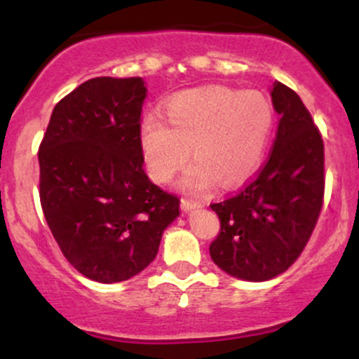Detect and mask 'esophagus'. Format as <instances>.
<instances>
[{"instance_id": "obj_1", "label": "esophagus", "mask_w": 359, "mask_h": 359, "mask_svg": "<svg viewBox=\"0 0 359 359\" xmlns=\"http://www.w3.org/2000/svg\"><path fill=\"white\" fill-rule=\"evenodd\" d=\"M180 208H182L184 212H189V211H192V209L203 208V204L197 203V201H192V199H182L180 201Z\"/></svg>"}]
</instances>
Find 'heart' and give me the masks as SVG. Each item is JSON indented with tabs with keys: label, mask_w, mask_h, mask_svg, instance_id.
<instances>
[{
	"label": "heart",
	"mask_w": 359,
	"mask_h": 359,
	"mask_svg": "<svg viewBox=\"0 0 359 359\" xmlns=\"http://www.w3.org/2000/svg\"><path fill=\"white\" fill-rule=\"evenodd\" d=\"M165 123L148 114L140 125V147L151 179L165 184L185 165L189 150L196 163L180 185L203 192L221 180L241 184L257 170L273 126L271 104L257 90L204 88L167 101Z\"/></svg>",
	"instance_id": "heart-1"
}]
</instances>
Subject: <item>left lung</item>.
<instances>
[{"label":"left lung","instance_id":"8db88e82","mask_svg":"<svg viewBox=\"0 0 359 359\" xmlns=\"http://www.w3.org/2000/svg\"><path fill=\"white\" fill-rule=\"evenodd\" d=\"M270 96L280 119L269 160L236 196L211 204L221 221L212 262L246 282L275 278L299 258L324 197L319 130L297 93L275 81Z\"/></svg>","mask_w":359,"mask_h":359}]
</instances>
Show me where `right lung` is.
Masks as SVG:
<instances>
[{
	"instance_id": "add662e5",
	"label": "right lung",
	"mask_w": 359,
	"mask_h": 359,
	"mask_svg": "<svg viewBox=\"0 0 359 359\" xmlns=\"http://www.w3.org/2000/svg\"><path fill=\"white\" fill-rule=\"evenodd\" d=\"M142 77L86 81L52 111L39 150L40 203L62 253L94 282L145 270L180 216L179 197L143 170Z\"/></svg>"
}]
</instances>
